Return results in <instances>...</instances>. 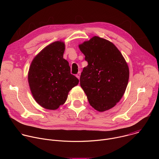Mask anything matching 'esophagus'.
Returning a JSON list of instances; mask_svg holds the SVG:
<instances>
[{"label":"esophagus","mask_w":159,"mask_h":159,"mask_svg":"<svg viewBox=\"0 0 159 159\" xmlns=\"http://www.w3.org/2000/svg\"><path fill=\"white\" fill-rule=\"evenodd\" d=\"M76 77L79 79H80V72H79L78 73H77V74L76 75Z\"/></svg>","instance_id":"34e87169"}]
</instances>
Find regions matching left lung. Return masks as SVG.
<instances>
[{
    "mask_svg": "<svg viewBox=\"0 0 159 159\" xmlns=\"http://www.w3.org/2000/svg\"><path fill=\"white\" fill-rule=\"evenodd\" d=\"M79 47L88 62L80 83L90 105L99 112L111 109L122 98L128 83L125 58L112 43L96 36Z\"/></svg>",
    "mask_w": 159,
    "mask_h": 159,
    "instance_id": "obj_1",
    "label": "left lung"
}]
</instances>
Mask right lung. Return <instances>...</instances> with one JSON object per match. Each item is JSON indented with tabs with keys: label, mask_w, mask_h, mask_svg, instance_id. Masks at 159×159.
I'll return each instance as SVG.
<instances>
[{
	"label": "right lung",
	"mask_w": 159,
	"mask_h": 159,
	"mask_svg": "<svg viewBox=\"0 0 159 159\" xmlns=\"http://www.w3.org/2000/svg\"><path fill=\"white\" fill-rule=\"evenodd\" d=\"M65 43L57 41L44 48L33 58L28 74L31 94L41 107L57 109L70 90L79 84L70 74L69 63L63 58Z\"/></svg>",
	"instance_id": "right-lung-1"
}]
</instances>
